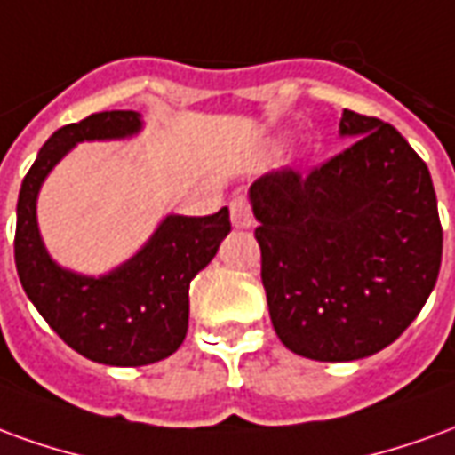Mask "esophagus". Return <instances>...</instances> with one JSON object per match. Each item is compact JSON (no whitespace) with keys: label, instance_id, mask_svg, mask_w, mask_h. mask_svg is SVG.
<instances>
[{"label":"esophagus","instance_id":"esophagus-1","mask_svg":"<svg viewBox=\"0 0 455 455\" xmlns=\"http://www.w3.org/2000/svg\"><path fill=\"white\" fill-rule=\"evenodd\" d=\"M231 224H234V228L253 227V212H251L246 197H236L231 202Z\"/></svg>","mask_w":455,"mask_h":455}]
</instances>
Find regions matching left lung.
Here are the masks:
<instances>
[{"label": "left lung", "instance_id": "left-lung-1", "mask_svg": "<svg viewBox=\"0 0 455 455\" xmlns=\"http://www.w3.org/2000/svg\"><path fill=\"white\" fill-rule=\"evenodd\" d=\"M339 136L355 140L322 168L275 170L248 192L275 334L326 363L390 346L429 299L443 248L429 168L400 131L343 109Z\"/></svg>", "mask_w": 455, "mask_h": 455}]
</instances>
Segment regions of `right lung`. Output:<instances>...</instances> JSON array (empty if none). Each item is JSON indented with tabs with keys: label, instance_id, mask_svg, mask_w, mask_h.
I'll return each instance as SVG.
<instances>
[{
	"label": "right lung",
	"instance_id": "1",
	"mask_svg": "<svg viewBox=\"0 0 455 455\" xmlns=\"http://www.w3.org/2000/svg\"><path fill=\"white\" fill-rule=\"evenodd\" d=\"M139 112H100L58 129L26 172L16 204L14 260L21 287L70 348L104 365H148L178 351L189 322V283L231 231L228 209L209 217L168 214L143 246L104 275L58 266L38 231V192L48 172L83 140L131 139Z\"/></svg>",
	"mask_w": 455,
	"mask_h": 455
}]
</instances>
